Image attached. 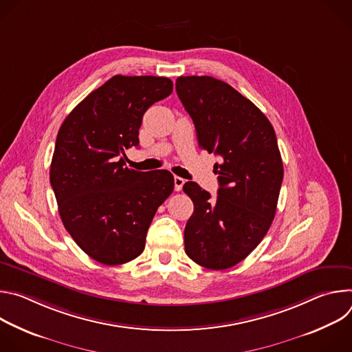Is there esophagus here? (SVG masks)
I'll return each instance as SVG.
<instances>
[{"label": "esophagus", "instance_id": "obj_1", "mask_svg": "<svg viewBox=\"0 0 352 352\" xmlns=\"http://www.w3.org/2000/svg\"><path fill=\"white\" fill-rule=\"evenodd\" d=\"M184 184H185V179H184V178H181V177H177V175L174 177V188H175V190H177V192L182 189Z\"/></svg>", "mask_w": 352, "mask_h": 352}]
</instances>
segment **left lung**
Here are the masks:
<instances>
[{"label": "left lung", "mask_w": 352, "mask_h": 352, "mask_svg": "<svg viewBox=\"0 0 352 352\" xmlns=\"http://www.w3.org/2000/svg\"><path fill=\"white\" fill-rule=\"evenodd\" d=\"M177 94L190 116L199 147L221 157L214 164L217 197L188 181L193 214L185 252L197 265L224 270L243 261L267 234L284 168L266 116L228 83L212 76H179Z\"/></svg>", "instance_id": "obj_1"}]
</instances>
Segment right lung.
Listing matches in <instances>:
<instances>
[{
    "mask_svg": "<svg viewBox=\"0 0 352 352\" xmlns=\"http://www.w3.org/2000/svg\"><path fill=\"white\" fill-rule=\"evenodd\" d=\"M171 91L168 78L116 75L83 98L58 131L50 167L58 212L78 246L100 263L138 258L159 206L173 193L170 171H135L121 157L139 146L146 110Z\"/></svg>",
    "mask_w": 352,
    "mask_h": 352,
    "instance_id": "add662e5",
    "label": "right lung"
}]
</instances>
